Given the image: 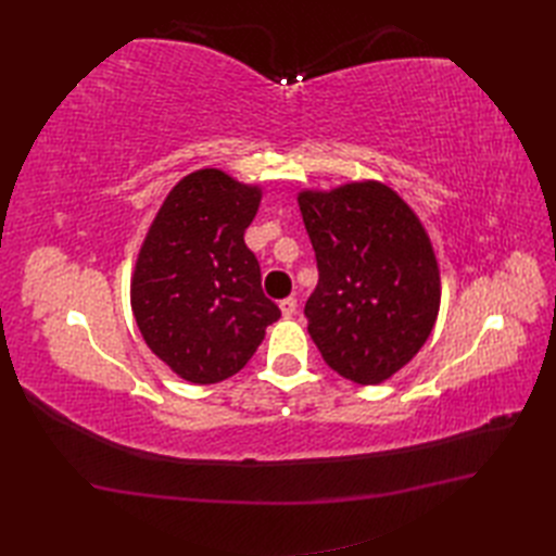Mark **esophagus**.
Returning a JSON list of instances; mask_svg holds the SVG:
<instances>
[{
	"instance_id": "1",
	"label": "esophagus",
	"mask_w": 556,
	"mask_h": 556,
	"mask_svg": "<svg viewBox=\"0 0 556 556\" xmlns=\"http://www.w3.org/2000/svg\"><path fill=\"white\" fill-rule=\"evenodd\" d=\"M280 311H282V315H285V317L294 315V313H296V299H294V296L282 299V301H280Z\"/></svg>"
}]
</instances>
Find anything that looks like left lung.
Instances as JSON below:
<instances>
[{
    "label": "left lung",
    "mask_w": 556,
    "mask_h": 556,
    "mask_svg": "<svg viewBox=\"0 0 556 556\" xmlns=\"http://www.w3.org/2000/svg\"><path fill=\"white\" fill-rule=\"evenodd\" d=\"M317 260L308 333L336 374L378 384L406 366L441 306L439 264L417 215L380 182L301 192Z\"/></svg>",
    "instance_id": "obj_1"
}]
</instances>
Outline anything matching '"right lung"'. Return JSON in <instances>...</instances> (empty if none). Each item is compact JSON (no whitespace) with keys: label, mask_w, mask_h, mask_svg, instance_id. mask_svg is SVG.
<instances>
[{"label":"right lung","mask_w":556,"mask_h":556,"mask_svg":"<svg viewBox=\"0 0 556 556\" xmlns=\"http://www.w3.org/2000/svg\"><path fill=\"white\" fill-rule=\"evenodd\" d=\"M260 190L217 169L185 176L150 225L131 280L143 341L194 384L239 374L280 317L243 241Z\"/></svg>","instance_id":"add662e5"}]
</instances>
